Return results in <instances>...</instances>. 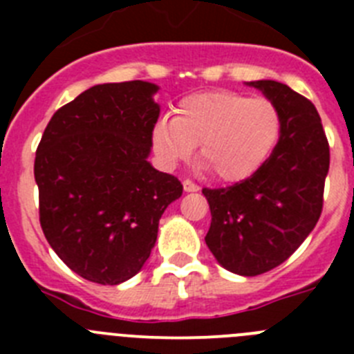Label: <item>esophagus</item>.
Returning <instances> with one entry per match:
<instances>
[{"label":"esophagus","instance_id":"1","mask_svg":"<svg viewBox=\"0 0 354 354\" xmlns=\"http://www.w3.org/2000/svg\"><path fill=\"white\" fill-rule=\"evenodd\" d=\"M183 187H184V192H187V193L198 192V189H200V187L196 186L195 183H192V180H184V183H183Z\"/></svg>","mask_w":354,"mask_h":354}]
</instances>
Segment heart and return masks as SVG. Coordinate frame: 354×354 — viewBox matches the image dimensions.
Listing matches in <instances>:
<instances>
[{"label": "heart", "mask_w": 354, "mask_h": 354, "mask_svg": "<svg viewBox=\"0 0 354 354\" xmlns=\"http://www.w3.org/2000/svg\"><path fill=\"white\" fill-rule=\"evenodd\" d=\"M280 131V113L271 101L212 90L184 97L175 117L156 124L152 143L167 167L189 158L198 145L200 162L216 179L239 183L270 158Z\"/></svg>", "instance_id": "1"}]
</instances>
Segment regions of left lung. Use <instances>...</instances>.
Wrapping results in <instances>:
<instances>
[{
    "label": "left lung",
    "instance_id": "left-lung-1",
    "mask_svg": "<svg viewBox=\"0 0 354 354\" xmlns=\"http://www.w3.org/2000/svg\"><path fill=\"white\" fill-rule=\"evenodd\" d=\"M277 106L282 131L271 156L248 179L202 193L211 209L205 245L225 270L255 277L286 262L323 211L330 147L321 117L287 84L250 81Z\"/></svg>",
    "mask_w": 354,
    "mask_h": 354
}]
</instances>
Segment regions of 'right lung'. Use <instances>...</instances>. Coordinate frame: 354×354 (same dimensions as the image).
I'll return each mask as SVG.
<instances>
[{
  "mask_svg": "<svg viewBox=\"0 0 354 354\" xmlns=\"http://www.w3.org/2000/svg\"><path fill=\"white\" fill-rule=\"evenodd\" d=\"M158 84H95L62 106L35 156L40 227L56 255L90 282L138 273L162 212L183 195L177 177L149 162Z\"/></svg>",
  "mask_w": 354,
  "mask_h": 354,
  "instance_id": "1",
  "label": "right lung"
}]
</instances>
